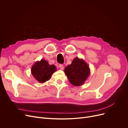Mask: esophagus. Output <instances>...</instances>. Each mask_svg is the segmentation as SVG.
<instances>
[{
	"mask_svg": "<svg viewBox=\"0 0 128 128\" xmlns=\"http://www.w3.org/2000/svg\"><path fill=\"white\" fill-rule=\"evenodd\" d=\"M58 67H59V68H60V70H63L64 69V66H63V64H59V65H58Z\"/></svg>",
	"mask_w": 128,
	"mask_h": 128,
	"instance_id": "1",
	"label": "esophagus"
}]
</instances>
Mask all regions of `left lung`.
Segmentation results:
<instances>
[{
  "instance_id": "left-lung-1",
  "label": "left lung",
  "mask_w": 128,
  "mask_h": 128,
  "mask_svg": "<svg viewBox=\"0 0 128 128\" xmlns=\"http://www.w3.org/2000/svg\"><path fill=\"white\" fill-rule=\"evenodd\" d=\"M64 72L70 82L75 86L83 84L90 74L89 67L83 60L76 58L70 65L65 68Z\"/></svg>"
}]
</instances>
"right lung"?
Listing matches in <instances>:
<instances>
[{
	"mask_svg": "<svg viewBox=\"0 0 128 128\" xmlns=\"http://www.w3.org/2000/svg\"><path fill=\"white\" fill-rule=\"evenodd\" d=\"M56 70L54 65H49L46 60H42L35 63L32 68V74L40 83L49 80L53 72Z\"/></svg>",
	"mask_w": 128,
	"mask_h": 128,
	"instance_id": "1",
	"label": "right lung"
}]
</instances>
